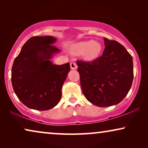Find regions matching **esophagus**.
<instances>
[{
  "label": "esophagus",
  "mask_w": 148,
  "mask_h": 148,
  "mask_svg": "<svg viewBox=\"0 0 148 148\" xmlns=\"http://www.w3.org/2000/svg\"><path fill=\"white\" fill-rule=\"evenodd\" d=\"M70 66H71V69L73 70H75V69H77V64L75 62H71L70 63Z\"/></svg>",
  "instance_id": "obj_1"
}]
</instances>
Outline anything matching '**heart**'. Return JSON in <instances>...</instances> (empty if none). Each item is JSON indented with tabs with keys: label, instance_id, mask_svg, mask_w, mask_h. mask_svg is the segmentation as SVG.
<instances>
[{
	"label": "heart",
	"instance_id": "1",
	"mask_svg": "<svg viewBox=\"0 0 148 148\" xmlns=\"http://www.w3.org/2000/svg\"><path fill=\"white\" fill-rule=\"evenodd\" d=\"M102 51L100 42L94 40L82 41L75 44L71 48V52L75 55L82 54L86 61L93 62L100 57Z\"/></svg>",
	"mask_w": 148,
	"mask_h": 148
}]
</instances>
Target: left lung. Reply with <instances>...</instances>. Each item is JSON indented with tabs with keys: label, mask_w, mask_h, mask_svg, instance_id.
I'll return each mask as SVG.
<instances>
[{
	"label": "left lung",
	"mask_w": 148,
	"mask_h": 148,
	"mask_svg": "<svg viewBox=\"0 0 148 148\" xmlns=\"http://www.w3.org/2000/svg\"><path fill=\"white\" fill-rule=\"evenodd\" d=\"M102 56L93 62L77 61L83 94L99 107L118 104L130 90L133 79V58L124 46L104 38Z\"/></svg>",
	"instance_id": "8db88e82"
}]
</instances>
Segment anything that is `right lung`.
<instances>
[{
  "mask_svg": "<svg viewBox=\"0 0 148 148\" xmlns=\"http://www.w3.org/2000/svg\"><path fill=\"white\" fill-rule=\"evenodd\" d=\"M52 36H34L27 40L14 60L11 82L19 100L28 108L50 110L58 104L69 72V62L61 65L51 59L60 50Z\"/></svg>",
  "mask_w": 148,
  "mask_h": 148,
  "instance_id": "add662e5",
  "label": "right lung"
}]
</instances>
